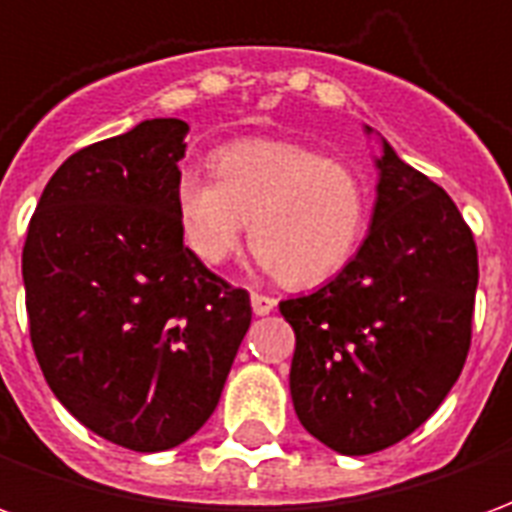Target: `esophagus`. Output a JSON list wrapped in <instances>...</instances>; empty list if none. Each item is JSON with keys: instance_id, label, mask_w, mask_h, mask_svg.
<instances>
[{"instance_id": "34e87169", "label": "esophagus", "mask_w": 512, "mask_h": 512, "mask_svg": "<svg viewBox=\"0 0 512 512\" xmlns=\"http://www.w3.org/2000/svg\"><path fill=\"white\" fill-rule=\"evenodd\" d=\"M274 307H277V299H271L266 293H252V310H255V315H268Z\"/></svg>"}]
</instances>
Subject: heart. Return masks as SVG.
<instances>
[{
  "label": "heart",
  "mask_w": 512,
  "mask_h": 512,
  "mask_svg": "<svg viewBox=\"0 0 512 512\" xmlns=\"http://www.w3.org/2000/svg\"><path fill=\"white\" fill-rule=\"evenodd\" d=\"M183 238L208 266L249 244L290 288L348 266L367 224V186L354 167L296 142L244 139L219 147L213 169L175 175Z\"/></svg>",
  "instance_id": "heart-1"
}]
</instances>
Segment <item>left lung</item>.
<instances>
[{
  "label": "left lung",
  "mask_w": 512,
  "mask_h": 512,
  "mask_svg": "<svg viewBox=\"0 0 512 512\" xmlns=\"http://www.w3.org/2000/svg\"><path fill=\"white\" fill-rule=\"evenodd\" d=\"M373 224L310 296L279 301L296 332L301 425L343 455L386 450L425 422L472 345L477 244L450 194L384 142Z\"/></svg>",
  "instance_id": "left-lung-1"
}]
</instances>
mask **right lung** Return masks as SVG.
Instances as JSON below:
<instances>
[{
	"label": "right lung",
	"instance_id": "right-lung-1",
	"mask_svg": "<svg viewBox=\"0 0 512 512\" xmlns=\"http://www.w3.org/2000/svg\"><path fill=\"white\" fill-rule=\"evenodd\" d=\"M186 134L158 117L76 150L40 194L21 255L51 392L134 452L178 447L205 425L252 323L249 293L183 244Z\"/></svg>",
	"mask_w": 512,
	"mask_h": 512
}]
</instances>
